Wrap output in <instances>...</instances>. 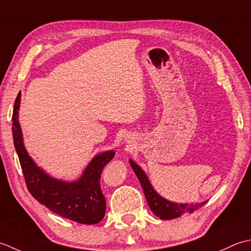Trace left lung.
Masks as SVG:
<instances>
[{
  "label": "left lung",
  "instance_id": "obj_1",
  "mask_svg": "<svg viewBox=\"0 0 251 251\" xmlns=\"http://www.w3.org/2000/svg\"><path fill=\"white\" fill-rule=\"evenodd\" d=\"M129 162L141 183L148 206L156 217L162 220H172L181 217L184 213H192L207 202L206 201L196 203H177L168 201L154 190L150 178L147 177L144 170L137 163L132 159H129Z\"/></svg>",
  "mask_w": 251,
  "mask_h": 251
}]
</instances>
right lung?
I'll return each instance as SVG.
<instances>
[{
  "mask_svg": "<svg viewBox=\"0 0 251 251\" xmlns=\"http://www.w3.org/2000/svg\"><path fill=\"white\" fill-rule=\"evenodd\" d=\"M19 92L13 110V139L25 184L37 201L58 216L81 224H96L105 216L106 199L100 190V175L116 151H107L95 155L78 180L67 182L50 176L29 156L24 145L19 125Z\"/></svg>",
  "mask_w": 251,
  "mask_h": 251,
  "instance_id": "1",
  "label": "right lung"
}]
</instances>
